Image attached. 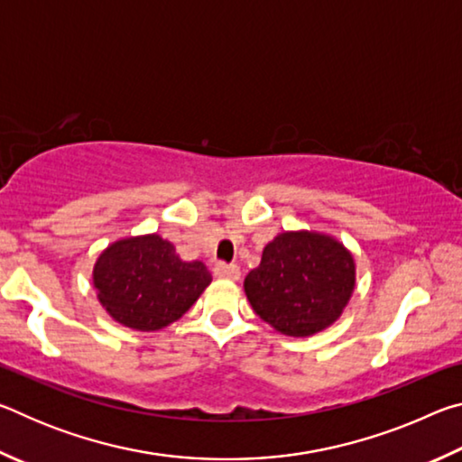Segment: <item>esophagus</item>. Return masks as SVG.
<instances>
[{
	"label": "esophagus",
	"instance_id": "1",
	"mask_svg": "<svg viewBox=\"0 0 462 462\" xmlns=\"http://www.w3.org/2000/svg\"><path fill=\"white\" fill-rule=\"evenodd\" d=\"M214 275L217 279H226V281H238L240 279V267L236 264H216L214 267Z\"/></svg>",
	"mask_w": 462,
	"mask_h": 462
}]
</instances>
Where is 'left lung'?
<instances>
[{
    "instance_id": "obj_1",
    "label": "left lung",
    "mask_w": 462,
    "mask_h": 462,
    "mask_svg": "<svg viewBox=\"0 0 462 462\" xmlns=\"http://www.w3.org/2000/svg\"><path fill=\"white\" fill-rule=\"evenodd\" d=\"M355 285V256L338 238L318 230H285L263 248L261 264L245 279V293L271 328L308 338L342 316Z\"/></svg>"
}]
</instances>
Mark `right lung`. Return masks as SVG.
<instances>
[{
	"label": "right lung",
	"instance_id": "obj_1",
	"mask_svg": "<svg viewBox=\"0 0 462 462\" xmlns=\"http://www.w3.org/2000/svg\"><path fill=\"white\" fill-rule=\"evenodd\" d=\"M91 279L107 316L138 332H156L177 322L212 283L206 264L179 259L173 242L156 232L106 246Z\"/></svg>",
	"mask_w": 462,
	"mask_h": 462
}]
</instances>
